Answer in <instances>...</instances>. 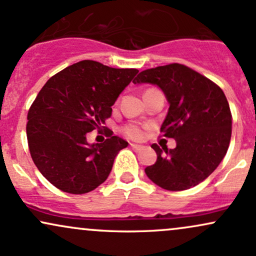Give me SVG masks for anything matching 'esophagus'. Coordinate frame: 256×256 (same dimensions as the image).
I'll list each match as a JSON object with an SVG mask.
<instances>
[{
    "instance_id": "34e87169",
    "label": "esophagus",
    "mask_w": 256,
    "mask_h": 256,
    "mask_svg": "<svg viewBox=\"0 0 256 256\" xmlns=\"http://www.w3.org/2000/svg\"><path fill=\"white\" fill-rule=\"evenodd\" d=\"M131 148L134 149V150H142L143 149V146H140V144H134V143H131Z\"/></svg>"
}]
</instances>
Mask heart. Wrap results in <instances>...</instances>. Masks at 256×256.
Instances as JSON below:
<instances>
[{"instance_id":"heart-1","label":"heart","mask_w":256,"mask_h":256,"mask_svg":"<svg viewBox=\"0 0 256 256\" xmlns=\"http://www.w3.org/2000/svg\"><path fill=\"white\" fill-rule=\"evenodd\" d=\"M122 134L126 137L132 138V140H140L143 134H144V132H143V128L140 126L136 124H128L122 128Z\"/></svg>"}]
</instances>
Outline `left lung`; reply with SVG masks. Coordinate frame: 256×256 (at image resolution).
<instances>
[{"mask_svg":"<svg viewBox=\"0 0 256 256\" xmlns=\"http://www.w3.org/2000/svg\"><path fill=\"white\" fill-rule=\"evenodd\" d=\"M134 83L155 84L164 91L170 108L160 131L177 142L170 150L152 146L158 158L144 170L146 174L170 192L204 182L219 166L230 144L232 116L224 91L182 64L146 70Z\"/></svg>","mask_w":256,"mask_h":256,"instance_id":"obj_1","label":"left lung"}]
</instances>
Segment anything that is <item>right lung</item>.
<instances>
[{"mask_svg": "<svg viewBox=\"0 0 256 256\" xmlns=\"http://www.w3.org/2000/svg\"><path fill=\"white\" fill-rule=\"evenodd\" d=\"M137 73L83 60L52 76L38 92L28 113V149L58 189L80 195L108 178L116 154L128 143L110 132L104 143L90 146L86 134L104 128L112 106Z\"/></svg>", "mask_w": 256, "mask_h": 256, "instance_id": "obj_1", "label": "right lung"}]
</instances>
